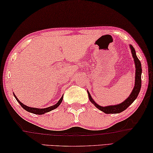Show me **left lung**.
Returning a JSON list of instances; mask_svg holds the SVG:
<instances>
[{"mask_svg":"<svg viewBox=\"0 0 153 153\" xmlns=\"http://www.w3.org/2000/svg\"><path fill=\"white\" fill-rule=\"evenodd\" d=\"M130 48L131 50V53L133 55V58L134 60V62H135V86L131 94L127 98L124 100V102H122V103L119 104H115V105H110V106H100L99 104H97L95 102L93 99L91 97L90 93L87 91L88 95V98H89L90 101L93 105H94L96 108H97L102 112L106 114H116V113H120L128 107L133 102L135 101V99L137 97L139 93H140L141 89V86H142V65L140 60H139L136 55V51L134 47L132 46L131 45H129Z\"/></svg>","mask_w":153,"mask_h":153,"instance_id":"obj_1","label":"left lung"}]
</instances>
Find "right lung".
<instances>
[{
    "label": "right lung",
    "mask_w": 153,
    "mask_h": 153,
    "mask_svg": "<svg viewBox=\"0 0 153 153\" xmlns=\"http://www.w3.org/2000/svg\"><path fill=\"white\" fill-rule=\"evenodd\" d=\"M13 96L15 97L16 100H17V102H18V103L20 104V106L22 107V108H24L25 110L28 111V112H29V113L36 114V115H42V114H45L46 113L50 112V111H52V110H54V109L58 108V107L60 106V104H61V102H62V100H63V95H62V96L61 97V98L60 99V100H59V101L57 102L56 104H54V105L51 106H49V107H47V108H33V107H29V106H27L26 105H25L24 104H22L21 102L19 101V100L17 98V97L16 96V95L14 94V93H13Z\"/></svg>",
    "instance_id": "add662e5"
}]
</instances>
